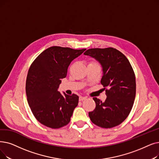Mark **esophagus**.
<instances>
[{"mask_svg":"<svg viewBox=\"0 0 159 159\" xmlns=\"http://www.w3.org/2000/svg\"><path fill=\"white\" fill-rule=\"evenodd\" d=\"M86 99V98H85V97H83V96H80V97H79V101H80L85 100Z\"/></svg>","mask_w":159,"mask_h":159,"instance_id":"34e87169","label":"esophagus"}]
</instances>
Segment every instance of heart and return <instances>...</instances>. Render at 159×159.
Wrapping results in <instances>:
<instances>
[{
  "instance_id": "1",
  "label": "heart",
  "mask_w": 159,
  "mask_h": 159,
  "mask_svg": "<svg viewBox=\"0 0 159 159\" xmlns=\"http://www.w3.org/2000/svg\"><path fill=\"white\" fill-rule=\"evenodd\" d=\"M95 64V62H93V61H91V62H89V64Z\"/></svg>"
}]
</instances>
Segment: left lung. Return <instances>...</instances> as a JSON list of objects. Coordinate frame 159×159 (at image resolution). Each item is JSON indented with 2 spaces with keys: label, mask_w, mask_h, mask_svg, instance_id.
Instances as JSON below:
<instances>
[{
  "label": "left lung",
  "mask_w": 159,
  "mask_h": 159,
  "mask_svg": "<svg viewBox=\"0 0 159 159\" xmlns=\"http://www.w3.org/2000/svg\"><path fill=\"white\" fill-rule=\"evenodd\" d=\"M84 54L101 64L103 72L101 83L107 95L104 102L93 98L96 106L89 112V118L102 128L119 125L127 118L134 104L136 78L133 69L125 55L112 47L89 49Z\"/></svg>",
  "instance_id": "1"
}]
</instances>
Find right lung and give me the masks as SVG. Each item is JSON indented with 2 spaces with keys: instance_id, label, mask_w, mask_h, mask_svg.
I'll use <instances>...</instances> for the list:
<instances>
[{
  "instance_id": "add662e5",
  "label": "right lung",
  "mask_w": 159,
  "mask_h": 159,
  "mask_svg": "<svg viewBox=\"0 0 159 159\" xmlns=\"http://www.w3.org/2000/svg\"><path fill=\"white\" fill-rule=\"evenodd\" d=\"M86 49L53 46L34 60L26 81L27 101L36 120L45 126L59 129L70 123L79 96L58 91L71 61Z\"/></svg>"
}]
</instances>
